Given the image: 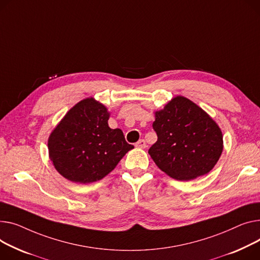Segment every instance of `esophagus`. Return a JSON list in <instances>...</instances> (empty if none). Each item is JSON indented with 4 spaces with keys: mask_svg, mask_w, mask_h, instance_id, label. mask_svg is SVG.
<instances>
[{
    "mask_svg": "<svg viewBox=\"0 0 260 260\" xmlns=\"http://www.w3.org/2000/svg\"><path fill=\"white\" fill-rule=\"evenodd\" d=\"M136 147H138V148H145V147H146V143H145V140H143V139H140L139 141H138V142L136 143Z\"/></svg>",
    "mask_w": 260,
    "mask_h": 260,
    "instance_id": "esophagus-1",
    "label": "esophagus"
}]
</instances>
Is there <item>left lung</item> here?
Returning a JSON list of instances; mask_svg holds the SVG:
<instances>
[{"instance_id": "left-lung-1", "label": "left lung", "mask_w": 260, "mask_h": 260, "mask_svg": "<svg viewBox=\"0 0 260 260\" xmlns=\"http://www.w3.org/2000/svg\"><path fill=\"white\" fill-rule=\"evenodd\" d=\"M158 140L148 150L169 177L190 181L214 167L222 151V135L212 118L189 99L177 96L155 112Z\"/></svg>"}]
</instances>
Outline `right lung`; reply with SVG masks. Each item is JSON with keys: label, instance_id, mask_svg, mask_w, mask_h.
I'll return each instance as SVG.
<instances>
[{"label": "right lung", "instance_id": "add662e5", "mask_svg": "<svg viewBox=\"0 0 260 260\" xmlns=\"http://www.w3.org/2000/svg\"><path fill=\"white\" fill-rule=\"evenodd\" d=\"M107 108L93 98L67 113L48 140L49 155L67 180L88 184L105 178L134 148L120 128L112 129Z\"/></svg>", "mask_w": 260, "mask_h": 260}]
</instances>
